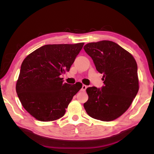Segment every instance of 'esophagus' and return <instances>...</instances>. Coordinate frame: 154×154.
<instances>
[{
	"label": "esophagus",
	"mask_w": 154,
	"mask_h": 154,
	"mask_svg": "<svg viewBox=\"0 0 154 154\" xmlns=\"http://www.w3.org/2000/svg\"><path fill=\"white\" fill-rule=\"evenodd\" d=\"M87 87L86 85H83L82 88H81V91H83V92H85V91H86Z\"/></svg>",
	"instance_id": "esophagus-1"
}]
</instances>
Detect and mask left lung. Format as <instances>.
Listing matches in <instances>:
<instances>
[{
    "instance_id": "1",
    "label": "left lung",
    "mask_w": 154,
    "mask_h": 154,
    "mask_svg": "<svg viewBox=\"0 0 154 154\" xmlns=\"http://www.w3.org/2000/svg\"><path fill=\"white\" fill-rule=\"evenodd\" d=\"M97 70L103 74L104 85L87 88V113L94 119L112 121L123 114L139 90L138 66L129 52L115 42L103 40L84 46Z\"/></svg>"
}]
</instances>
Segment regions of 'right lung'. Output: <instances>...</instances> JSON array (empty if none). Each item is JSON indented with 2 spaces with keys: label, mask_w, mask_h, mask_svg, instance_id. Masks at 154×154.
I'll list each match as a JSON object with an SVG mask.
<instances>
[{
  "label": "right lung",
  "mask_w": 154,
  "mask_h": 154,
  "mask_svg": "<svg viewBox=\"0 0 154 154\" xmlns=\"http://www.w3.org/2000/svg\"><path fill=\"white\" fill-rule=\"evenodd\" d=\"M84 43L45 45L21 65L16 90L26 110L42 122L63 116L82 83H63L60 75L69 71Z\"/></svg>",
  "instance_id": "obj_1"
}]
</instances>
